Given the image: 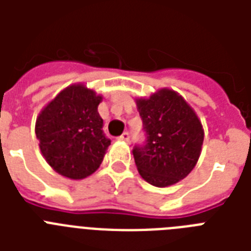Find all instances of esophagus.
I'll return each instance as SVG.
<instances>
[{
	"instance_id": "1",
	"label": "esophagus",
	"mask_w": 251,
	"mask_h": 251,
	"mask_svg": "<svg viewBox=\"0 0 251 251\" xmlns=\"http://www.w3.org/2000/svg\"><path fill=\"white\" fill-rule=\"evenodd\" d=\"M118 141H124V142H129L130 141V134L127 131L122 133L120 137H118Z\"/></svg>"
}]
</instances>
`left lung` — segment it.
Returning a JSON list of instances; mask_svg holds the SVG:
<instances>
[{
    "instance_id": "1",
    "label": "left lung",
    "mask_w": 251,
    "mask_h": 251,
    "mask_svg": "<svg viewBox=\"0 0 251 251\" xmlns=\"http://www.w3.org/2000/svg\"><path fill=\"white\" fill-rule=\"evenodd\" d=\"M145 142L133 149L139 175L165 187L185 178L195 167L203 145L202 124L175 91L161 90L137 100Z\"/></svg>"
}]
</instances>
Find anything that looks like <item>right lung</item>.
<instances>
[{
	"label": "right lung",
	"mask_w": 251,
	"mask_h": 251,
	"mask_svg": "<svg viewBox=\"0 0 251 251\" xmlns=\"http://www.w3.org/2000/svg\"><path fill=\"white\" fill-rule=\"evenodd\" d=\"M100 101L101 96L76 84L60 92L39 114V147L57 173L82 179L100 167L110 145L98 112Z\"/></svg>",
	"instance_id": "add662e5"
}]
</instances>
